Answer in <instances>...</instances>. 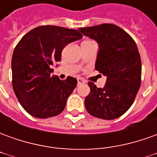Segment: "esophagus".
<instances>
[{
  "instance_id": "obj_1",
  "label": "esophagus",
  "mask_w": 157,
  "mask_h": 157,
  "mask_svg": "<svg viewBox=\"0 0 157 157\" xmlns=\"http://www.w3.org/2000/svg\"><path fill=\"white\" fill-rule=\"evenodd\" d=\"M77 83H78V85H82V84L86 83V81H84V80L82 78H78L77 79Z\"/></svg>"
}]
</instances>
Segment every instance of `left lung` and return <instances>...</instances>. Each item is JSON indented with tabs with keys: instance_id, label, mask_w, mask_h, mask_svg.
Wrapping results in <instances>:
<instances>
[{
	"instance_id": "left-lung-1",
	"label": "left lung",
	"mask_w": 157,
	"mask_h": 157,
	"mask_svg": "<svg viewBox=\"0 0 157 157\" xmlns=\"http://www.w3.org/2000/svg\"><path fill=\"white\" fill-rule=\"evenodd\" d=\"M78 30L98 42L95 69L107 76L103 88L88 82L91 91L85 98L86 109L96 118H118L131 107L141 83V59L135 40L110 23Z\"/></svg>"
}]
</instances>
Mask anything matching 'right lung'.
<instances>
[{
    "label": "right lung",
    "mask_w": 157,
    "mask_h": 157,
    "mask_svg": "<svg viewBox=\"0 0 157 157\" xmlns=\"http://www.w3.org/2000/svg\"><path fill=\"white\" fill-rule=\"evenodd\" d=\"M78 30L53 25L32 29L15 47L12 59V87L20 104L30 115L47 118L64 110L77 80H59L51 65L60 61L66 45L82 39Z\"/></svg>",
    "instance_id": "add662e5"
}]
</instances>
